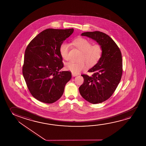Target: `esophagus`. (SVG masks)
Masks as SVG:
<instances>
[{
    "label": "esophagus",
    "instance_id": "34e87169",
    "mask_svg": "<svg viewBox=\"0 0 146 146\" xmlns=\"http://www.w3.org/2000/svg\"><path fill=\"white\" fill-rule=\"evenodd\" d=\"M78 75L76 74H74V73H72V76L73 77L76 76Z\"/></svg>",
    "mask_w": 146,
    "mask_h": 146
}]
</instances>
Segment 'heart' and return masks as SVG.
I'll list each match as a JSON object with an SVG mask.
<instances>
[{
  "mask_svg": "<svg viewBox=\"0 0 146 146\" xmlns=\"http://www.w3.org/2000/svg\"><path fill=\"white\" fill-rule=\"evenodd\" d=\"M71 45L81 52L78 62H69L66 64L65 69L74 74H78L86 69L87 65L93 67L98 63L102 57L104 49L100 44L92 45L88 39L82 37L75 38L71 42ZM69 45L64 43L60 46V53L62 58L68 60Z\"/></svg>",
  "mask_w": 146,
  "mask_h": 146,
  "instance_id": "heart-1",
  "label": "heart"
}]
</instances>
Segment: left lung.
I'll return each mask as SVG.
<instances>
[{
    "label": "left lung",
    "mask_w": 146,
    "mask_h": 146,
    "mask_svg": "<svg viewBox=\"0 0 146 146\" xmlns=\"http://www.w3.org/2000/svg\"><path fill=\"white\" fill-rule=\"evenodd\" d=\"M81 36H88L100 44L104 52L100 61L88 71L93 75L91 76L81 75L84 81L79 87V92L90 103H102L112 96L121 80L123 73L122 53L115 41L102 32H85Z\"/></svg>",
    "instance_id": "8db88e82"
}]
</instances>
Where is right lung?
I'll return each instance as SVG.
<instances>
[{"mask_svg":"<svg viewBox=\"0 0 146 146\" xmlns=\"http://www.w3.org/2000/svg\"><path fill=\"white\" fill-rule=\"evenodd\" d=\"M73 31V29H46L27 46L22 73L29 91L38 100L55 102L71 78L70 71L59 72L64 67L60 47Z\"/></svg>","mask_w":146,"mask_h":146,"instance_id":"right-lung-1","label":"right lung"}]
</instances>
